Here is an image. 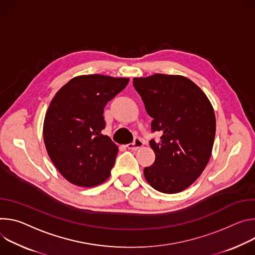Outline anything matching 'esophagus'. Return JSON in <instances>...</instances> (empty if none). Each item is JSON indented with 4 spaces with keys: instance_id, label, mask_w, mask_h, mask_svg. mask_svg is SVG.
<instances>
[{
    "instance_id": "34e87169",
    "label": "esophagus",
    "mask_w": 255,
    "mask_h": 255,
    "mask_svg": "<svg viewBox=\"0 0 255 255\" xmlns=\"http://www.w3.org/2000/svg\"><path fill=\"white\" fill-rule=\"evenodd\" d=\"M143 146H144V143H143V140L140 139V138H134L133 143L127 145L128 150H137L139 148H142Z\"/></svg>"
}]
</instances>
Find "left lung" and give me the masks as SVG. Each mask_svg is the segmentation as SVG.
Returning a JSON list of instances; mask_svg holds the SVG:
<instances>
[{"mask_svg": "<svg viewBox=\"0 0 255 255\" xmlns=\"http://www.w3.org/2000/svg\"><path fill=\"white\" fill-rule=\"evenodd\" d=\"M133 87L153 119L150 140L156 159L144 169L149 184L164 193H177L191 185L209 163L216 134L214 108L203 90L179 75L155 74L134 78Z\"/></svg>", "mask_w": 255, "mask_h": 255, "instance_id": "left-lung-1", "label": "left lung"}]
</instances>
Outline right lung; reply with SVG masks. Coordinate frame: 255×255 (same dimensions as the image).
<instances>
[{
	"instance_id": "obj_1",
	"label": "right lung",
	"mask_w": 255,
	"mask_h": 255,
	"mask_svg": "<svg viewBox=\"0 0 255 255\" xmlns=\"http://www.w3.org/2000/svg\"><path fill=\"white\" fill-rule=\"evenodd\" d=\"M128 78L83 75L56 92L45 113L43 139L59 172L71 183L93 187L110 175L119 152L105 128L103 110Z\"/></svg>"
}]
</instances>
